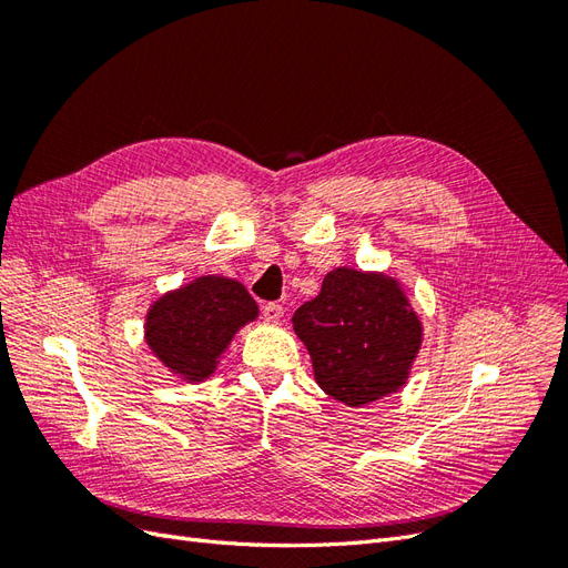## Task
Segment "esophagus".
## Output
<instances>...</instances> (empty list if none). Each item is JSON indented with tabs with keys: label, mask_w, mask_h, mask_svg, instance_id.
<instances>
[{
	"label": "esophagus",
	"mask_w": 568,
	"mask_h": 568,
	"mask_svg": "<svg viewBox=\"0 0 568 568\" xmlns=\"http://www.w3.org/2000/svg\"><path fill=\"white\" fill-rule=\"evenodd\" d=\"M282 317H284V307H282L280 303H267V305H263V320H265L267 324L280 322Z\"/></svg>",
	"instance_id": "obj_1"
}]
</instances>
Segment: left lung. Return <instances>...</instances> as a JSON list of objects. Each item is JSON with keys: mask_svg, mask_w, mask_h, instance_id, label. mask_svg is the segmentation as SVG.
Here are the masks:
<instances>
[{"mask_svg": "<svg viewBox=\"0 0 568 568\" xmlns=\"http://www.w3.org/2000/svg\"><path fill=\"white\" fill-rule=\"evenodd\" d=\"M317 386L348 407L398 393L419 355L424 324L388 272L334 267L291 317Z\"/></svg>", "mask_w": 568, "mask_h": 568, "instance_id": "8db88e82", "label": "left lung"}]
</instances>
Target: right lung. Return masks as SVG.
<instances>
[{
	"mask_svg": "<svg viewBox=\"0 0 568 568\" xmlns=\"http://www.w3.org/2000/svg\"><path fill=\"white\" fill-rule=\"evenodd\" d=\"M257 315V303L242 282L201 274L149 305L144 341L168 372L199 384L215 374L236 332Z\"/></svg>",
	"mask_w": 568,
	"mask_h": 568,
	"instance_id": "1",
	"label": "right lung"
}]
</instances>
